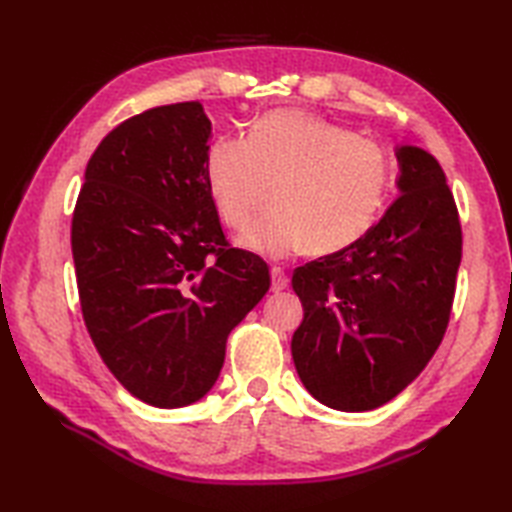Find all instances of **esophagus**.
Wrapping results in <instances>:
<instances>
[{
    "instance_id": "34e87169",
    "label": "esophagus",
    "mask_w": 512,
    "mask_h": 512,
    "mask_svg": "<svg viewBox=\"0 0 512 512\" xmlns=\"http://www.w3.org/2000/svg\"><path fill=\"white\" fill-rule=\"evenodd\" d=\"M270 277H273V292H279V290H284L286 286H288V277H286V273H284V268H279V266H273L270 268Z\"/></svg>"
}]
</instances>
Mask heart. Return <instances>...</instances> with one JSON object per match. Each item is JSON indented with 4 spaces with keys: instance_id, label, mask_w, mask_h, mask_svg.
<instances>
[{
    "instance_id": "heart-1",
    "label": "heart",
    "mask_w": 512,
    "mask_h": 512,
    "mask_svg": "<svg viewBox=\"0 0 512 512\" xmlns=\"http://www.w3.org/2000/svg\"><path fill=\"white\" fill-rule=\"evenodd\" d=\"M206 187L228 226H244L239 244L268 257L310 250L334 255L354 246L383 215L394 160L372 138L328 118L277 110L248 136L222 134L206 149Z\"/></svg>"
}]
</instances>
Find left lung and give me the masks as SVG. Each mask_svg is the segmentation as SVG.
I'll use <instances>...</instances> for the list:
<instances>
[{
  "label": "left lung",
  "instance_id": "1",
  "mask_svg": "<svg viewBox=\"0 0 512 512\" xmlns=\"http://www.w3.org/2000/svg\"><path fill=\"white\" fill-rule=\"evenodd\" d=\"M400 195L361 242L299 266L303 321L292 334L301 383L323 405L369 411L396 398L447 332L462 226L440 162L396 149Z\"/></svg>",
  "mask_w": 512,
  "mask_h": 512
}]
</instances>
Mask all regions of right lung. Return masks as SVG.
Instances as JSON below:
<instances>
[{
	"instance_id": "right-lung-1",
	"label": "right lung",
	"mask_w": 512,
	"mask_h": 512,
	"mask_svg": "<svg viewBox=\"0 0 512 512\" xmlns=\"http://www.w3.org/2000/svg\"><path fill=\"white\" fill-rule=\"evenodd\" d=\"M209 140L198 101L127 118L96 147L74 206L85 328L118 383L160 409L206 396L228 334L270 288L264 259L222 233Z\"/></svg>"
}]
</instances>
